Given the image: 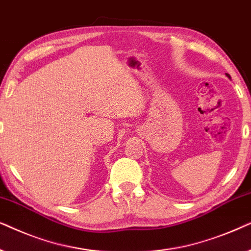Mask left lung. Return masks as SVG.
Instances as JSON below:
<instances>
[{
  "label": "left lung",
  "instance_id": "obj_1",
  "mask_svg": "<svg viewBox=\"0 0 251 251\" xmlns=\"http://www.w3.org/2000/svg\"><path fill=\"white\" fill-rule=\"evenodd\" d=\"M226 76H227V78H229V79H230V75H228V73H226Z\"/></svg>",
  "mask_w": 251,
  "mask_h": 251
}]
</instances>
